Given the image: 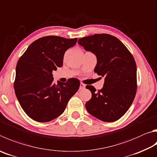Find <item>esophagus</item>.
<instances>
[{
    "label": "esophagus",
    "instance_id": "1",
    "mask_svg": "<svg viewBox=\"0 0 157 157\" xmlns=\"http://www.w3.org/2000/svg\"><path fill=\"white\" fill-rule=\"evenodd\" d=\"M86 86H85V84H84L83 83H81L80 84V86H79V89L80 90H84Z\"/></svg>",
    "mask_w": 157,
    "mask_h": 157
}]
</instances>
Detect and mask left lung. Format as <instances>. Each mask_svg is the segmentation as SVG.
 <instances>
[{"instance_id":"8db88e82","label":"left lung","mask_w":157,"mask_h":157,"mask_svg":"<svg viewBox=\"0 0 157 157\" xmlns=\"http://www.w3.org/2000/svg\"><path fill=\"white\" fill-rule=\"evenodd\" d=\"M78 44L97 57L95 73L104 78L101 90L86 86L92 97L86 103L91 115L106 122L118 120L129 109L136 90V66L132 54L116 37L95 34L78 40Z\"/></svg>"}]
</instances>
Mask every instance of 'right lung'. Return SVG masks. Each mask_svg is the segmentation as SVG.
<instances>
[{"label":"right lung","instance_id":"1","mask_svg":"<svg viewBox=\"0 0 157 157\" xmlns=\"http://www.w3.org/2000/svg\"><path fill=\"white\" fill-rule=\"evenodd\" d=\"M77 40L43 37L32 42L18 59L15 93L22 109L33 120L47 122L57 118L78 91L80 85L78 79L55 84L52 74L62 67L65 51L75 45Z\"/></svg>","mask_w":157,"mask_h":157}]
</instances>
